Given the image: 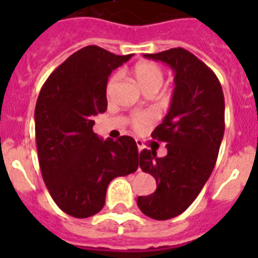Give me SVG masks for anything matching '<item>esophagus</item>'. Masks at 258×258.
I'll list each match as a JSON object with an SVG mask.
<instances>
[{"mask_svg": "<svg viewBox=\"0 0 258 258\" xmlns=\"http://www.w3.org/2000/svg\"><path fill=\"white\" fill-rule=\"evenodd\" d=\"M136 143H137V146H138V151H140V152L142 151V150H143V143H142V141L138 140V138H137Z\"/></svg>", "mask_w": 258, "mask_h": 258, "instance_id": "esophagus-1", "label": "esophagus"}]
</instances>
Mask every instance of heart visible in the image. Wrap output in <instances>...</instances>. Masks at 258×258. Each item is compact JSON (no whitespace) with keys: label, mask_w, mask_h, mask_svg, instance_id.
<instances>
[{"label":"heart","mask_w":258,"mask_h":258,"mask_svg":"<svg viewBox=\"0 0 258 258\" xmlns=\"http://www.w3.org/2000/svg\"><path fill=\"white\" fill-rule=\"evenodd\" d=\"M133 76L136 83L140 85V88L142 89L143 92L147 90L149 88L152 86H156V88H160L161 84H163L164 80V74L163 70H161L156 63L154 61H140L137 63L133 68ZM118 81V75L115 74L109 77L108 81H107L106 85V93L107 95H112V93L115 92L116 84ZM154 120L152 115L150 112H146V111H138V112H134L132 115V125H133L134 129L140 131L143 129L147 125H150Z\"/></svg>","instance_id":"heart-1"}]
</instances>
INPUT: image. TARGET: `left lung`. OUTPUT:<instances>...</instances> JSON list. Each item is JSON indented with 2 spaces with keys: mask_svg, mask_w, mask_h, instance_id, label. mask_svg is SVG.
<instances>
[{
  "mask_svg": "<svg viewBox=\"0 0 258 258\" xmlns=\"http://www.w3.org/2000/svg\"><path fill=\"white\" fill-rule=\"evenodd\" d=\"M174 71V92L169 112L152 132L166 143L168 154L157 157L142 150L140 166L156 179V191L140 197L141 211L164 221L183 213L197 199L217 161L225 132V98L213 71L183 47L146 54Z\"/></svg>",
  "mask_w": 258,
  "mask_h": 258,
  "instance_id": "obj_1",
  "label": "left lung"
}]
</instances>
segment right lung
Masks as SVG:
<instances>
[{
  "label": "right lung",
  "mask_w": 258,
  "mask_h": 258,
  "mask_svg": "<svg viewBox=\"0 0 258 258\" xmlns=\"http://www.w3.org/2000/svg\"><path fill=\"white\" fill-rule=\"evenodd\" d=\"M131 58L85 46L54 70L38 94L35 122L41 174L56 206L72 217L98 213L109 182L138 168L132 137L103 141L93 132L94 116L107 109L108 76Z\"/></svg>",
  "instance_id": "add662e5"
}]
</instances>
